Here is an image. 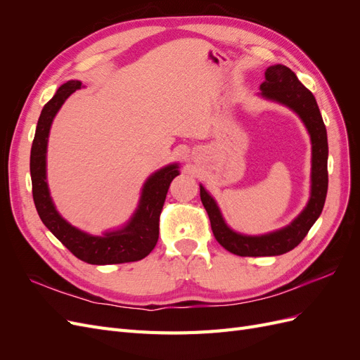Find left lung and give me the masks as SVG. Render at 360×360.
Wrapping results in <instances>:
<instances>
[{"label":"left lung","instance_id":"8db88e82","mask_svg":"<svg viewBox=\"0 0 360 360\" xmlns=\"http://www.w3.org/2000/svg\"><path fill=\"white\" fill-rule=\"evenodd\" d=\"M259 89L261 94L267 99L284 103L296 111L307 126L312 141V192L307 209L291 225L276 233L250 237L231 231L225 225L213 198L200 186V197L209 214L216 240L231 254L240 257L281 255L296 248L307 237L311 226L321 214L329 183L328 134H326V126L314 94L297 79L291 69L282 64L270 66L266 70V81L259 85Z\"/></svg>","mask_w":360,"mask_h":360}]
</instances>
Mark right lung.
<instances>
[{"label":"right lung","instance_id":"1","mask_svg":"<svg viewBox=\"0 0 360 360\" xmlns=\"http://www.w3.org/2000/svg\"><path fill=\"white\" fill-rule=\"evenodd\" d=\"M81 89L79 81H68L56 96L43 106L36 135L32 139L30 171L32 198L41 222L70 252L89 264H122L146 258L155 249L159 238V221L171 181L179 176V167L169 165L158 171L144 184L139 209L123 230L106 233L103 237L89 236L68 224L53 207L46 184V144L53 117L64 101Z\"/></svg>","mask_w":360,"mask_h":360}]
</instances>
